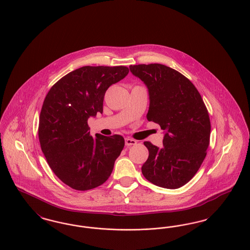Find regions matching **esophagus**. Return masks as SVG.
Returning <instances> with one entry per match:
<instances>
[{
    "mask_svg": "<svg viewBox=\"0 0 250 250\" xmlns=\"http://www.w3.org/2000/svg\"><path fill=\"white\" fill-rule=\"evenodd\" d=\"M135 144H137V142L135 140L130 139V138L125 139V145L126 146H132V145H135Z\"/></svg>",
    "mask_w": 250,
    "mask_h": 250,
    "instance_id": "1",
    "label": "esophagus"
}]
</instances>
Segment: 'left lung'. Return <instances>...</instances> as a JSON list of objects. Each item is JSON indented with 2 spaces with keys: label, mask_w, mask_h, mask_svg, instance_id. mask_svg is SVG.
Masks as SVG:
<instances>
[{
  "label": "left lung",
  "mask_w": 250,
  "mask_h": 250,
  "mask_svg": "<svg viewBox=\"0 0 250 250\" xmlns=\"http://www.w3.org/2000/svg\"><path fill=\"white\" fill-rule=\"evenodd\" d=\"M148 88L147 120L165 131L163 146L144 145L149 156L143 176L155 186L175 189L185 186L202 164L210 143L208 110L197 88L178 71L160 63L129 66Z\"/></svg>",
  "instance_id": "left-lung-1"
}]
</instances>
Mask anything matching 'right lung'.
I'll return each mask as SVG.
<instances>
[{
    "mask_svg": "<svg viewBox=\"0 0 250 250\" xmlns=\"http://www.w3.org/2000/svg\"><path fill=\"white\" fill-rule=\"evenodd\" d=\"M126 66H83L54 84L44 100L38 138L48 164L76 190H89L110 176L125 140L120 135H90L88 119L103 112L107 88L123 80Z\"/></svg>",
    "mask_w": 250,
    "mask_h": 250,
    "instance_id": "right-lung-1",
    "label": "right lung"
}]
</instances>
